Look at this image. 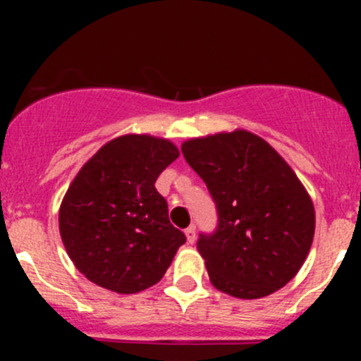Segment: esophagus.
<instances>
[{
  "label": "esophagus",
  "mask_w": 361,
  "mask_h": 361,
  "mask_svg": "<svg viewBox=\"0 0 361 361\" xmlns=\"http://www.w3.org/2000/svg\"><path fill=\"white\" fill-rule=\"evenodd\" d=\"M185 235H187V241L190 243V245H194L195 238H197V235H195V227H194V225H190V227H188L187 231H185Z\"/></svg>",
  "instance_id": "esophagus-1"
}]
</instances>
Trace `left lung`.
I'll list each match as a JSON object with an SVG mask.
<instances>
[{
	"instance_id": "left-lung-1",
	"label": "left lung",
	"mask_w": 361,
	"mask_h": 361,
	"mask_svg": "<svg viewBox=\"0 0 361 361\" xmlns=\"http://www.w3.org/2000/svg\"><path fill=\"white\" fill-rule=\"evenodd\" d=\"M181 152L218 209L214 234L197 241L211 285L251 300L292 281L311 250L316 214L286 160L245 129L192 137Z\"/></svg>"
}]
</instances>
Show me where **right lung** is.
Instances as JSON below:
<instances>
[{
	"mask_svg": "<svg viewBox=\"0 0 361 361\" xmlns=\"http://www.w3.org/2000/svg\"><path fill=\"white\" fill-rule=\"evenodd\" d=\"M178 157L169 140L123 134L103 145L71 181L59 207L61 239L94 285L137 293L166 274L187 239L171 225L155 181Z\"/></svg>",
	"mask_w": 361,
	"mask_h": 361,
	"instance_id": "1",
	"label": "right lung"
}]
</instances>
